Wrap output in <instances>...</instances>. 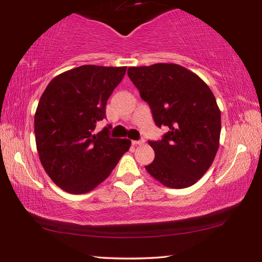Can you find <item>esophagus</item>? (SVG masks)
Segmentation results:
<instances>
[{
    "label": "esophagus",
    "instance_id": "obj_1",
    "mask_svg": "<svg viewBox=\"0 0 262 262\" xmlns=\"http://www.w3.org/2000/svg\"><path fill=\"white\" fill-rule=\"evenodd\" d=\"M132 144L133 145H143L144 144V140H138V141H132Z\"/></svg>",
    "mask_w": 262,
    "mask_h": 262
}]
</instances>
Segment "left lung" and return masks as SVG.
Segmentation results:
<instances>
[{"label": "left lung", "mask_w": 262, "mask_h": 262, "mask_svg": "<svg viewBox=\"0 0 262 262\" xmlns=\"http://www.w3.org/2000/svg\"><path fill=\"white\" fill-rule=\"evenodd\" d=\"M127 73L157 126L169 128L162 140L148 142L155 158L145 169L165 187L194 185L220 146L221 111L213 92L197 74L178 64L129 68Z\"/></svg>", "instance_id": "8db88e82"}]
</instances>
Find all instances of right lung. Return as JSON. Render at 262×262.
I'll return each instance as SVG.
<instances>
[{"label":"right lung","instance_id":"right-lung-1","mask_svg":"<svg viewBox=\"0 0 262 262\" xmlns=\"http://www.w3.org/2000/svg\"><path fill=\"white\" fill-rule=\"evenodd\" d=\"M127 68L82 65L49 82L35 114L36 145L49 178L70 193H86L107 179L130 147L127 138L94 134Z\"/></svg>","mask_w":262,"mask_h":262}]
</instances>
